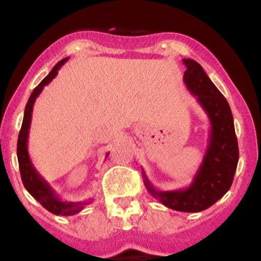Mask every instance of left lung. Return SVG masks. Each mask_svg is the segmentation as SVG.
I'll list each match as a JSON object with an SVG mask.
<instances>
[{
  "instance_id": "1",
  "label": "left lung",
  "mask_w": 261,
  "mask_h": 261,
  "mask_svg": "<svg viewBox=\"0 0 261 261\" xmlns=\"http://www.w3.org/2000/svg\"><path fill=\"white\" fill-rule=\"evenodd\" d=\"M182 62L187 66L185 86L196 97L210 121L206 152L193 181L187 188L160 190L151 184L145 170L142 175L148 193L164 206L180 212H200L214 205L229 190L238 164L239 149L228 101L201 65L191 59H184Z\"/></svg>"
}]
</instances>
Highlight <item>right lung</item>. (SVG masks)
Instances as JSON below:
<instances>
[{
	"label": "right lung",
	"mask_w": 261,
	"mask_h": 261,
	"mask_svg": "<svg viewBox=\"0 0 261 261\" xmlns=\"http://www.w3.org/2000/svg\"><path fill=\"white\" fill-rule=\"evenodd\" d=\"M68 58L62 59L61 61L58 62L50 73L47 74L45 79L41 81L39 85L35 87L34 91L29 97L28 103H27L24 109V118H23L22 127H20L19 136H18L17 142V157L18 163H19L20 176H22V181L24 188L27 189L31 195L37 200L38 202L41 203V206L50 211L54 215H60V216H72V215L79 214L85 208L86 205L91 203L93 199L85 200V201H64L60 199V196L56 194V191L50 187V184L38 173V170L33 166L31 157H29L28 152V136H29V128H31L32 122V113L33 107H34L35 100L39 97L44 87L49 85L51 81L55 79L58 71L61 68V66L67 61ZM109 155L108 152L106 158Z\"/></svg>",
	"instance_id": "add662e5"
}]
</instances>
